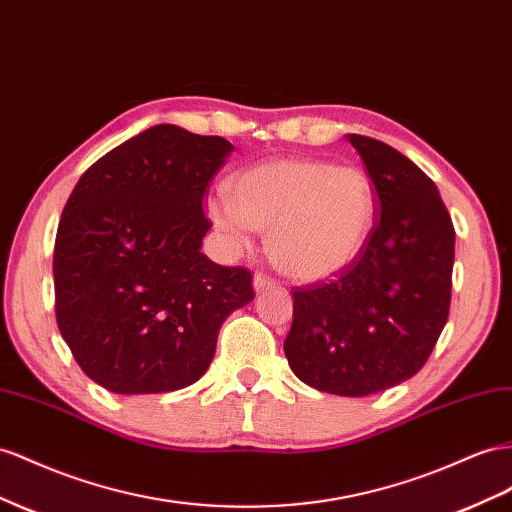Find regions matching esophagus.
Segmentation results:
<instances>
[{"label":"esophagus","instance_id":"esophagus-1","mask_svg":"<svg viewBox=\"0 0 512 512\" xmlns=\"http://www.w3.org/2000/svg\"><path fill=\"white\" fill-rule=\"evenodd\" d=\"M275 286H278V282L271 280L269 275H265V273L254 275V288L258 290V293H260V290H269V288H275Z\"/></svg>","mask_w":512,"mask_h":512}]
</instances>
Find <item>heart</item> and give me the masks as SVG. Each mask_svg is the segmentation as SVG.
<instances>
[{
    "label": "heart",
    "mask_w": 512,
    "mask_h": 512,
    "mask_svg": "<svg viewBox=\"0 0 512 512\" xmlns=\"http://www.w3.org/2000/svg\"><path fill=\"white\" fill-rule=\"evenodd\" d=\"M230 198L206 202L211 222L234 247L250 230L269 234L273 265L299 282L334 278L362 254L375 226L370 178L351 165L273 159L232 178Z\"/></svg>",
    "instance_id": "1"
}]
</instances>
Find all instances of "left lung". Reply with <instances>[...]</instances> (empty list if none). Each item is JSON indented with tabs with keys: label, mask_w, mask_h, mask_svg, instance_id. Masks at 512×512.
Wrapping results in <instances>:
<instances>
[{
	"label": "left lung",
	"mask_w": 512,
	"mask_h": 512,
	"mask_svg": "<svg viewBox=\"0 0 512 512\" xmlns=\"http://www.w3.org/2000/svg\"><path fill=\"white\" fill-rule=\"evenodd\" d=\"M377 191L362 254L327 282L293 288L284 353L327 394L368 396L411 379L448 321L454 226L435 183L396 148L347 135Z\"/></svg>",
	"instance_id": "8db88e82"
}]
</instances>
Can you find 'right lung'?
Segmentation results:
<instances>
[{"label":"right lung","instance_id":"add662e5","mask_svg":"<svg viewBox=\"0 0 512 512\" xmlns=\"http://www.w3.org/2000/svg\"><path fill=\"white\" fill-rule=\"evenodd\" d=\"M219 135L157 124L81 174L53 247L55 321L86 375L116 394L174 392L211 366L219 327L254 299L252 271L200 247Z\"/></svg>","mask_w":512,"mask_h":512}]
</instances>
